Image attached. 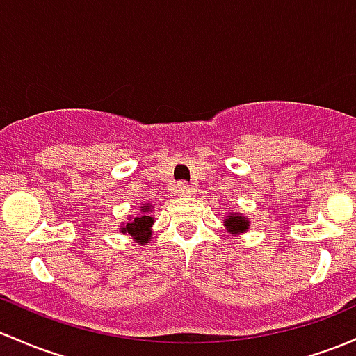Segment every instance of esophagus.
Returning <instances> with one entry per match:
<instances>
[{"mask_svg":"<svg viewBox=\"0 0 356 356\" xmlns=\"http://www.w3.org/2000/svg\"><path fill=\"white\" fill-rule=\"evenodd\" d=\"M175 193H177V196H188L191 194V188L186 182H177V186H175Z\"/></svg>","mask_w":356,"mask_h":356,"instance_id":"1","label":"esophagus"}]
</instances>
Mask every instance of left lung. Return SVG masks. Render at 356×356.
Wrapping results in <instances>:
<instances>
[{
    "label": "left lung",
    "mask_w": 356,
    "mask_h": 356,
    "mask_svg": "<svg viewBox=\"0 0 356 356\" xmlns=\"http://www.w3.org/2000/svg\"><path fill=\"white\" fill-rule=\"evenodd\" d=\"M225 225L230 228L232 232H244L247 230V227H249V222L244 218V216H228V218L225 220Z\"/></svg>",
    "instance_id": "obj_1"
}]
</instances>
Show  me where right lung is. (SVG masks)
I'll use <instances>...</instances> for the list:
<instances>
[{
  "instance_id": "right-lung-1",
  "label": "right lung",
  "mask_w": 356,
  "mask_h": 356,
  "mask_svg": "<svg viewBox=\"0 0 356 356\" xmlns=\"http://www.w3.org/2000/svg\"><path fill=\"white\" fill-rule=\"evenodd\" d=\"M147 211H149V207H143V215L136 216L133 222L126 223V227L121 228L122 234H129L131 237L136 238L138 244H147L148 237L152 235L149 227H152L153 218L147 215Z\"/></svg>"
}]
</instances>
